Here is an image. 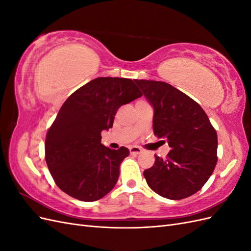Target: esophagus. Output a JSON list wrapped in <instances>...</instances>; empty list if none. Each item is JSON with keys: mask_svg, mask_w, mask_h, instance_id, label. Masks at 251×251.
Wrapping results in <instances>:
<instances>
[{"mask_svg": "<svg viewBox=\"0 0 251 251\" xmlns=\"http://www.w3.org/2000/svg\"><path fill=\"white\" fill-rule=\"evenodd\" d=\"M142 151V150L139 147H131L130 148V153L132 155H138Z\"/></svg>", "mask_w": 251, "mask_h": 251, "instance_id": "esophagus-1", "label": "esophagus"}]
</instances>
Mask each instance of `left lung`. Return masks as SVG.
<instances>
[{"instance_id":"left-lung-1","label":"left lung","mask_w":251,"mask_h":251,"mask_svg":"<svg viewBox=\"0 0 251 251\" xmlns=\"http://www.w3.org/2000/svg\"><path fill=\"white\" fill-rule=\"evenodd\" d=\"M153 107V130L171 151L143 172L148 185L163 198L181 200L206 183L217 164L218 137L206 113L191 97L164 81L136 79Z\"/></svg>"}]
</instances>
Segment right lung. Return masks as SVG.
<instances>
[{
    "mask_svg": "<svg viewBox=\"0 0 251 251\" xmlns=\"http://www.w3.org/2000/svg\"><path fill=\"white\" fill-rule=\"evenodd\" d=\"M140 96L132 79L97 77L67 98L45 142L48 169L64 193L92 202L114 188L120 163L130 151L104 147L100 134L113 126L121 105Z\"/></svg>",
    "mask_w": 251,
    "mask_h": 251,
    "instance_id": "right-lung-1",
    "label": "right lung"
}]
</instances>
